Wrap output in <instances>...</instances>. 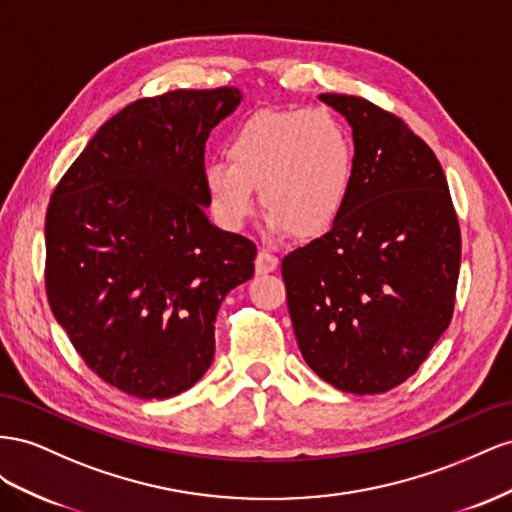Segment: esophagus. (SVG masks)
Returning a JSON list of instances; mask_svg holds the SVG:
<instances>
[{
  "instance_id": "esophagus-1",
  "label": "esophagus",
  "mask_w": 512,
  "mask_h": 512,
  "mask_svg": "<svg viewBox=\"0 0 512 512\" xmlns=\"http://www.w3.org/2000/svg\"><path fill=\"white\" fill-rule=\"evenodd\" d=\"M276 266H279V259H276L270 251H266V248H261V251L257 253V259H255V270H257V274L274 272Z\"/></svg>"
}]
</instances>
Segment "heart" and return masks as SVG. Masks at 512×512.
<instances>
[{
	"label": "heart",
	"mask_w": 512,
	"mask_h": 512,
	"mask_svg": "<svg viewBox=\"0 0 512 512\" xmlns=\"http://www.w3.org/2000/svg\"><path fill=\"white\" fill-rule=\"evenodd\" d=\"M227 160L201 171L218 225L238 231L259 199L274 229L313 238L337 221L354 180V143L326 109H264L231 130Z\"/></svg>",
	"instance_id": "b5f03b06"
}]
</instances>
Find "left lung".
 Instances as JSON below:
<instances>
[{"instance_id":"obj_1","label":"left lung","mask_w":512,"mask_h":512,"mask_svg":"<svg viewBox=\"0 0 512 512\" xmlns=\"http://www.w3.org/2000/svg\"><path fill=\"white\" fill-rule=\"evenodd\" d=\"M354 133V180L330 231L281 264L306 364L343 392L412 377L455 311L461 229L433 150L371 100L321 94Z\"/></svg>"}]
</instances>
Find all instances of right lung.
<instances>
[{"instance_id": "right-lung-1", "label": "right lung", "mask_w": 512, "mask_h": 512, "mask_svg": "<svg viewBox=\"0 0 512 512\" xmlns=\"http://www.w3.org/2000/svg\"><path fill=\"white\" fill-rule=\"evenodd\" d=\"M238 87L130 102L68 167L45 221L51 311L100 379L139 399L195 386L214 358L218 306L257 248L203 208L210 130Z\"/></svg>"}]
</instances>
